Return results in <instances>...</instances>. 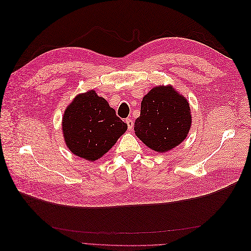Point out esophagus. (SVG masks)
Returning <instances> with one entry per match:
<instances>
[{
	"instance_id": "obj_1",
	"label": "esophagus",
	"mask_w": 251,
	"mask_h": 251,
	"mask_svg": "<svg viewBox=\"0 0 251 251\" xmlns=\"http://www.w3.org/2000/svg\"><path fill=\"white\" fill-rule=\"evenodd\" d=\"M126 125H127V127H128V130H132L133 128V126H134V124H133V120L131 119V118H127L126 120Z\"/></svg>"
}]
</instances>
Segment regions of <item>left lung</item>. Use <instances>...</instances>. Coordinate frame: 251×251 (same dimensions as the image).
Instances as JSON below:
<instances>
[{
	"instance_id": "left-lung-1",
	"label": "left lung",
	"mask_w": 251,
	"mask_h": 251,
	"mask_svg": "<svg viewBox=\"0 0 251 251\" xmlns=\"http://www.w3.org/2000/svg\"><path fill=\"white\" fill-rule=\"evenodd\" d=\"M191 126V108L186 98L172 86H159L142 98L134 131L147 147L164 153L186 138Z\"/></svg>"
}]
</instances>
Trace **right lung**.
Here are the masks:
<instances>
[{
	"mask_svg": "<svg viewBox=\"0 0 251 251\" xmlns=\"http://www.w3.org/2000/svg\"><path fill=\"white\" fill-rule=\"evenodd\" d=\"M62 126L68 149L89 161L102 157L127 128L94 90L74 98L65 110Z\"/></svg>",
	"mask_w": 251,
	"mask_h": 251,
	"instance_id": "add662e5",
	"label": "right lung"
}]
</instances>
